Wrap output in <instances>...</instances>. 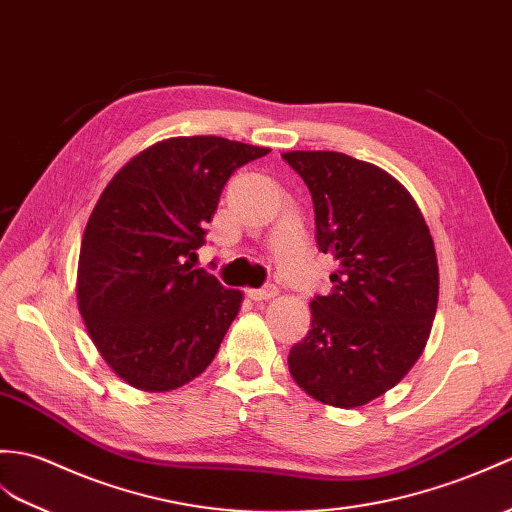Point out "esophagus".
I'll return each mask as SVG.
<instances>
[{
    "label": "esophagus",
    "mask_w": 512,
    "mask_h": 512,
    "mask_svg": "<svg viewBox=\"0 0 512 512\" xmlns=\"http://www.w3.org/2000/svg\"><path fill=\"white\" fill-rule=\"evenodd\" d=\"M279 294V290L275 285H266V288H259V290H248V296H251L253 301H268V299H275Z\"/></svg>",
    "instance_id": "1"
}]
</instances>
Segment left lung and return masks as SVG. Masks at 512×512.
<instances>
[{
    "label": "left lung",
    "mask_w": 512,
    "mask_h": 512,
    "mask_svg": "<svg viewBox=\"0 0 512 512\" xmlns=\"http://www.w3.org/2000/svg\"><path fill=\"white\" fill-rule=\"evenodd\" d=\"M281 157L310 189L316 244L338 270L312 301L290 375L325 406L360 408L417 364L438 305L434 240L410 192L373 163L329 150Z\"/></svg>",
    "instance_id": "left-lung-1"
}]
</instances>
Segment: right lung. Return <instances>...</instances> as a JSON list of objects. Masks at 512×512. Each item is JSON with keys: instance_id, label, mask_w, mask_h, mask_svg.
<instances>
[{"instance_id": "right-lung-1", "label": "right lung", "mask_w": 512, "mask_h": 512, "mask_svg": "<svg viewBox=\"0 0 512 512\" xmlns=\"http://www.w3.org/2000/svg\"><path fill=\"white\" fill-rule=\"evenodd\" d=\"M268 152L213 135L172 137L104 187L82 235L76 294L95 349L126 384L170 392L216 358L242 292L189 259L229 176Z\"/></svg>"}]
</instances>
